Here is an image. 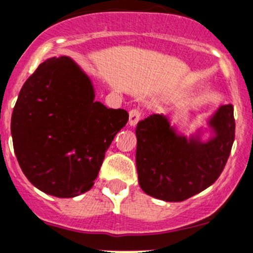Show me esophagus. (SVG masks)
I'll return each mask as SVG.
<instances>
[{
	"mask_svg": "<svg viewBox=\"0 0 253 253\" xmlns=\"http://www.w3.org/2000/svg\"><path fill=\"white\" fill-rule=\"evenodd\" d=\"M141 120V111L140 110H131L129 111V117H128V125L129 126H134L137 125V122Z\"/></svg>",
	"mask_w": 253,
	"mask_h": 253,
	"instance_id": "esophagus-1",
	"label": "esophagus"
}]
</instances>
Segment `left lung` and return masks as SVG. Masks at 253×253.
<instances>
[{
	"instance_id": "obj_1",
	"label": "left lung",
	"mask_w": 253,
	"mask_h": 253,
	"mask_svg": "<svg viewBox=\"0 0 253 253\" xmlns=\"http://www.w3.org/2000/svg\"><path fill=\"white\" fill-rule=\"evenodd\" d=\"M212 137L200 132L178 134L164 115L153 113L136 127L138 183L143 192L167 202H181L217 180L235 141L232 105L221 106L209 120Z\"/></svg>"
}]
</instances>
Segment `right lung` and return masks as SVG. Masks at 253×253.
I'll return each mask as SVG.
<instances>
[{
    "mask_svg": "<svg viewBox=\"0 0 253 253\" xmlns=\"http://www.w3.org/2000/svg\"><path fill=\"white\" fill-rule=\"evenodd\" d=\"M127 121V111L94 101L91 80L75 61L48 58L28 77L13 108L16 157L42 192L76 197L91 190L106 151Z\"/></svg>",
    "mask_w": 253,
    "mask_h": 253,
    "instance_id": "1",
    "label": "right lung"
}]
</instances>
